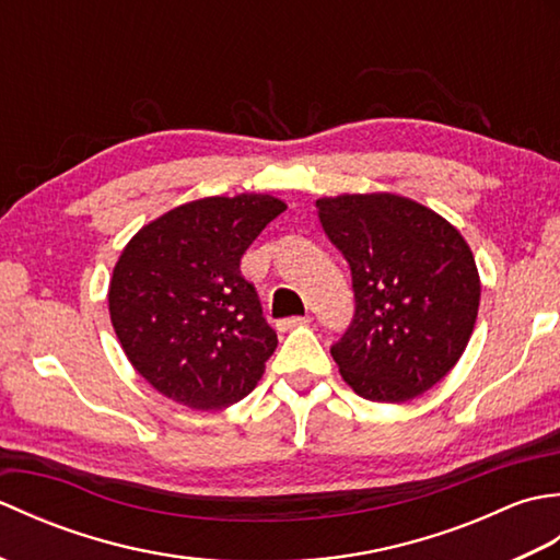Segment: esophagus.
I'll return each mask as SVG.
<instances>
[{
	"instance_id": "1",
	"label": "esophagus",
	"mask_w": 560,
	"mask_h": 560,
	"mask_svg": "<svg viewBox=\"0 0 560 560\" xmlns=\"http://www.w3.org/2000/svg\"><path fill=\"white\" fill-rule=\"evenodd\" d=\"M311 323V317L303 315V317H287V319H279L277 323V329L279 331H289V329H295V327H303Z\"/></svg>"
}]
</instances>
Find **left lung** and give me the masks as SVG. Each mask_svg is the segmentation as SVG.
Listing matches in <instances>:
<instances>
[{
	"label": "left lung",
	"mask_w": 560,
	"mask_h": 560,
	"mask_svg": "<svg viewBox=\"0 0 560 560\" xmlns=\"http://www.w3.org/2000/svg\"><path fill=\"white\" fill-rule=\"evenodd\" d=\"M351 269L355 313L331 347L341 377L371 401H407L440 383L479 313L477 261L455 225L419 201L375 192L315 201Z\"/></svg>",
	"instance_id": "1"
}]
</instances>
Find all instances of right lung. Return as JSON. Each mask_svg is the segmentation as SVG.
I'll return each mask as SVG.
<instances>
[{
    "label": "right lung",
    "instance_id": "add662e5",
    "mask_svg": "<svg viewBox=\"0 0 560 560\" xmlns=\"http://www.w3.org/2000/svg\"><path fill=\"white\" fill-rule=\"evenodd\" d=\"M287 211L269 195L207 197L144 225L113 269L115 335L147 383L189 409H225L255 389L277 349L241 259Z\"/></svg>",
    "mask_w": 560,
    "mask_h": 560
}]
</instances>
